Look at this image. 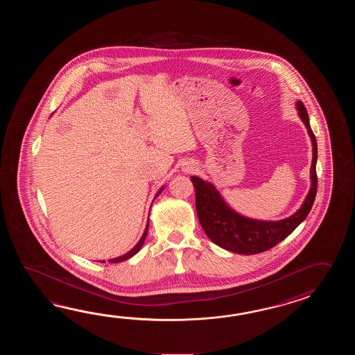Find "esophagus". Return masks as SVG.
<instances>
[{"instance_id": "34e87169", "label": "esophagus", "mask_w": 355, "mask_h": 355, "mask_svg": "<svg viewBox=\"0 0 355 355\" xmlns=\"http://www.w3.org/2000/svg\"><path fill=\"white\" fill-rule=\"evenodd\" d=\"M191 170H193V167H190V168H189V171H191Z\"/></svg>"}]
</instances>
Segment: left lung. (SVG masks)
Here are the masks:
<instances>
[{
	"label": "left lung",
	"mask_w": 355,
	"mask_h": 355,
	"mask_svg": "<svg viewBox=\"0 0 355 355\" xmlns=\"http://www.w3.org/2000/svg\"><path fill=\"white\" fill-rule=\"evenodd\" d=\"M297 110L312 141V165L309 194L301 208L291 217L280 220H259L243 217L223 200L213 184L196 176L190 178L196 188V208L199 222L205 234L219 248L243 255L263 252L283 241L309 216L317 191V142L309 125V114L302 101H297Z\"/></svg>",
	"instance_id": "8db88e82"
}]
</instances>
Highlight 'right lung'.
Instances as JSON below:
<instances>
[{
	"label": "right lung",
	"mask_w": 355,
	"mask_h": 355,
	"mask_svg": "<svg viewBox=\"0 0 355 355\" xmlns=\"http://www.w3.org/2000/svg\"><path fill=\"white\" fill-rule=\"evenodd\" d=\"M162 190H164V188L159 189V191L156 194V196H159V193H161ZM156 196H155V198H156ZM147 232H148V223H147V226H146V230H144V234H142V237H141V240L138 241L136 246H135L133 249L130 250V251H128L127 254L121 255V257H115V259H110V260H109V263H121V261H124V260H128V259H130L133 255H136L137 252H138V251L141 250V248H142V245H144V240H146V236H147ZM101 263H105V260H103Z\"/></svg>",
	"instance_id": "obj_1"
}]
</instances>
